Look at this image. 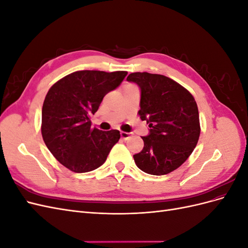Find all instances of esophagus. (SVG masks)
<instances>
[{
	"instance_id": "34e87169",
	"label": "esophagus",
	"mask_w": 248,
	"mask_h": 248,
	"mask_svg": "<svg viewBox=\"0 0 248 248\" xmlns=\"http://www.w3.org/2000/svg\"><path fill=\"white\" fill-rule=\"evenodd\" d=\"M121 138L123 139V140H128L130 137H131V133H129V132H125V131H121Z\"/></svg>"
}]
</instances>
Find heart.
<instances>
[{"label": "heart", "mask_w": 248, "mask_h": 248, "mask_svg": "<svg viewBox=\"0 0 248 248\" xmlns=\"http://www.w3.org/2000/svg\"><path fill=\"white\" fill-rule=\"evenodd\" d=\"M126 87H133V86H131V85H127Z\"/></svg>", "instance_id": "1"}]
</instances>
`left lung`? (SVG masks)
<instances>
[{
	"instance_id": "1",
	"label": "left lung",
	"mask_w": 248,
	"mask_h": 248,
	"mask_svg": "<svg viewBox=\"0 0 248 248\" xmlns=\"http://www.w3.org/2000/svg\"><path fill=\"white\" fill-rule=\"evenodd\" d=\"M140 88L139 116L150 127L144 148L133 155L140 170L161 176L177 170L196 148L201 133L197 102L188 90L161 74L134 72L127 77Z\"/></svg>"
}]
</instances>
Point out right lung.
<instances>
[{
    "label": "right lung",
    "mask_w": 248,
    "mask_h": 248,
    "mask_svg": "<svg viewBox=\"0 0 248 248\" xmlns=\"http://www.w3.org/2000/svg\"><path fill=\"white\" fill-rule=\"evenodd\" d=\"M127 71L81 70L64 77L50 87L42 107L44 142L65 168L91 171L104 163L120 131L91 128V116L108 92L121 84Z\"/></svg>",
    "instance_id": "add662e5"
}]
</instances>
